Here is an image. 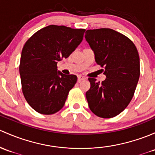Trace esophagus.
Masks as SVG:
<instances>
[{
  "label": "esophagus",
  "instance_id": "34e87169",
  "mask_svg": "<svg viewBox=\"0 0 155 155\" xmlns=\"http://www.w3.org/2000/svg\"><path fill=\"white\" fill-rule=\"evenodd\" d=\"M85 79H86V77H84V76H81V75L78 76V82H81L82 81L85 80Z\"/></svg>",
  "mask_w": 155,
  "mask_h": 155
}]
</instances>
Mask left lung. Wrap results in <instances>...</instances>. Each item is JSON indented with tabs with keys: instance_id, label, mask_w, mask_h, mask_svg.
I'll use <instances>...</instances> for the list:
<instances>
[{
	"instance_id": "1",
	"label": "left lung",
	"mask_w": 155,
	"mask_h": 155,
	"mask_svg": "<svg viewBox=\"0 0 155 155\" xmlns=\"http://www.w3.org/2000/svg\"><path fill=\"white\" fill-rule=\"evenodd\" d=\"M84 37L106 76L102 82L88 78V106L97 117H114L125 110L134 94L140 73L138 51L131 39L112 29L87 30Z\"/></svg>"
}]
</instances>
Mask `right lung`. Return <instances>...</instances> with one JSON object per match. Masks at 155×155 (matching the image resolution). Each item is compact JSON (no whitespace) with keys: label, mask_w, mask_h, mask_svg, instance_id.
I'll return each instance as SVG.
<instances>
[{"label":"right lung","mask_w":155,"mask_h":155,"mask_svg":"<svg viewBox=\"0 0 155 155\" xmlns=\"http://www.w3.org/2000/svg\"><path fill=\"white\" fill-rule=\"evenodd\" d=\"M84 31L50 25L26 41L19 65L22 92L38 113L53 114L64 106L77 76L57 71V62L74 51L82 42Z\"/></svg>","instance_id":"1"}]
</instances>
